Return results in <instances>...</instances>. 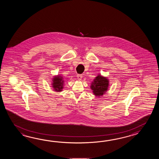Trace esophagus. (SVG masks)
I'll return each instance as SVG.
<instances>
[{"instance_id":"34e87169","label":"esophagus","mask_w":159,"mask_h":159,"mask_svg":"<svg viewBox=\"0 0 159 159\" xmlns=\"http://www.w3.org/2000/svg\"><path fill=\"white\" fill-rule=\"evenodd\" d=\"M77 78H78L79 80H81V79L82 78V75H77Z\"/></svg>"}]
</instances>
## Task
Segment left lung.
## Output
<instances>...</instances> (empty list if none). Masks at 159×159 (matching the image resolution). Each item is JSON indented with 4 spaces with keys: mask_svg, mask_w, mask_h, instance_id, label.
Wrapping results in <instances>:
<instances>
[{
    "mask_svg": "<svg viewBox=\"0 0 159 159\" xmlns=\"http://www.w3.org/2000/svg\"><path fill=\"white\" fill-rule=\"evenodd\" d=\"M108 80L101 75H98L91 83V89L95 96L100 97L105 94L108 88Z\"/></svg>",
    "mask_w": 159,
    "mask_h": 159,
    "instance_id": "left-lung-1",
    "label": "left lung"
}]
</instances>
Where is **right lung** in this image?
<instances>
[{
    "label": "right lung",
    "instance_id": "right-lung-1",
    "mask_svg": "<svg viewBox=\"0 0 159 159\" xmlns=\"http://www.w3.org/2000/svg\"><path fill=\"white\" fill-rule=\"evenodd\" d=\"M64 80L62 77L57 76L55 77L53 80V88H54V90L56 91H61L63 88Z\"/></svg>",
    "mask_w": 159,
    "mask_h": 159
}]
</instances>
